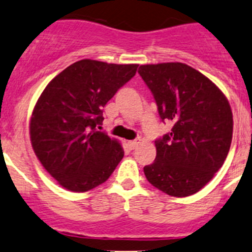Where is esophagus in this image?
I'll return each instance as SVG.
<instances>
[{
  "label": "esophagus",
  "mask_w": 252,
  "mask_h": 252,
  "mask_svg": "<svg viewBox=\"0 0 252 252\" xmlns=\"http://www.w3.org/2000/svg\"><path fill=\"white\" fill-rule=\"evenodd\" d=\"M127 144H128L129 149H134L137 146H138V139H134V141H128L127 142Z\"/></svg>",
  "instance_id": "obj_1"
}]
</instances>
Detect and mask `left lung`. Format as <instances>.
Instances as JSON below:
<instances>
[{
  "label": "left lung",
  "instance_id": "1",
  "mask_svg": "<svg viewBox=\"0 0 252 252\" xmlns=\"http://www.w3.org/2000/svg\"><path fill=\"white\" fill-rule=\"evenodd\" d=\"M139 76L153 94L170 132L156 139L157 157L143 168L158 190L186 197L200 191L220 169L233 137L225 95L201 72L181 62L142 64Z\"/></svg>",
  "mask_w": 252,
  "mask_h": 252
}]
</instances>
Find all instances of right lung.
Instances as JSON below:
<instances>
[{"instance_id": "1", "label": "right lung", "mask_w": 252, "mask_h": 252, "mask_svg": "<svg viewBox=\"0 0 252 252\" xmlns=\"http://www.w3.org/2000/svg\"><path fill=\"white\" fill-rule=\"evenodd\" d=\"M137 67L81 60L57 74L36 101L32 146L47 173L67 190L86 192L105 183L124 158L121 144L97 128L103 108Z\"/></svg>"}]
</instances>
